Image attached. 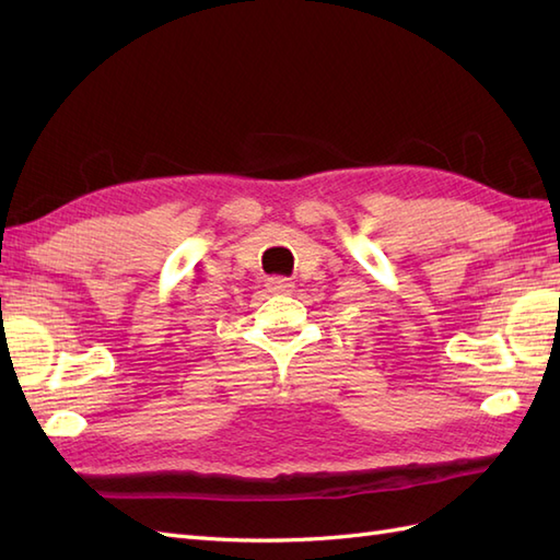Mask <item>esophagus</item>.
Segmentation results:
<instances>
[{"mask_svg":"<svg viewBox=\"0 0 560 560\" xmlns=\"http://www.w3.org/2000/svg\"><path fill=\"white\" fill-rule=\"evenodd\" d=\"M267 289L271 293H291L293 281L287 279V277H271V279H267Z\"/></svg>","mask_w":560,"mask_h":560,"instance_id":"obj_1","label":"esophagus"}]
</instances>
